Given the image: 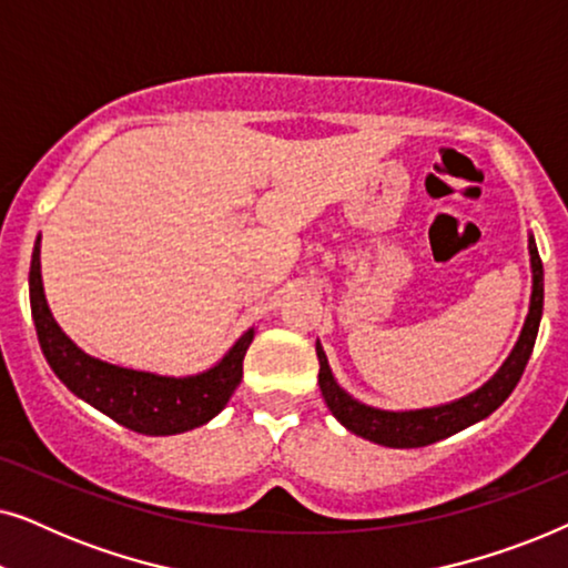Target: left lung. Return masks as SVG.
<instances>
[{"label":"left lung","instance_id":"8db88e82","mask_svg":"<svg viewBox=\"0 0 568 568\" xmlns=\"http://www.w3.org/2000/svg\"><path fill=\"white\" fill-rule=\"evenodd\" d=\"M527 253H530V271H532V292H530V307H527V317L515 348H511L507 359L484 385L476 390L463 395V398L439 403V406L426 408H410V410H385L377 406H367V403L356 400L352 393H346L333 377V369L325 356L321 341H315V354L321 362V372H317V385H321L325 406L331 414L338 418L341 426L356 437L375 442V445L393 447V449H410V447H426L432 442H439L453 434L468 429V426L484 422L491 416L509 393L515 390L519 377H523L525 364L530 359L535 338H538L540 317H542V263L538 255V245H535L532 232L527 235Z\"/></svg>","mask_w":568,"mask_h":568}]
</instances>
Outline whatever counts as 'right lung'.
Here are the masks:
<instances>
[{"label":"right lung","mask_w":568,"mask_h":568,"mask_svg":"<svg viewBox=\"0 0 568 568\" xmlns=\"http://www.w3.org/2000/svg\"><path fill=\"white\" fill-rule=\"evenodd\" d=\"M30 310L41 341L45 362L53 375L77 398L90 403L115 424L150 437L183 434L212 422L227 406L230 395L243 379V359L253 344L255 328H247L220 362L196 375H158V372L131 369L98 359L74 344L61 331L43 292L41 276V235L36 240L30 261Z\"/></svg>","instance_id":"add662e5"}]
</instances>
